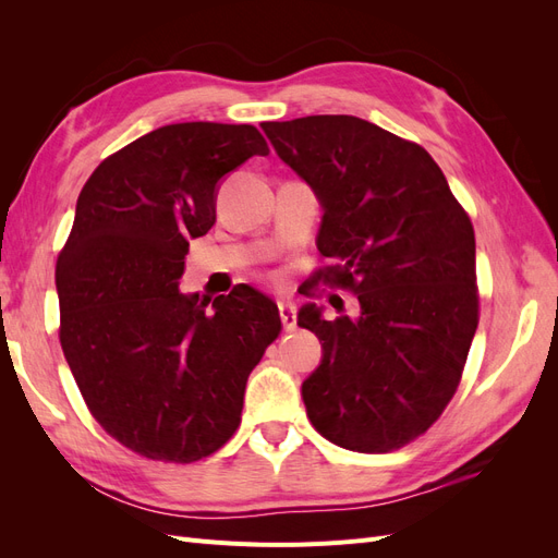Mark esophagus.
Returning a JSON list of instances; mask_svg holds the SVG:
<instances>
[{"mask_svg":"<svg viewBox=\"0 0 558 558\" xmlns=\"http://www.w3.org/2000/svg\"><path fill=\"white\" fill-rule=\"evenodd\" d=\"M279 314H281L283 330L291 332L298 328V312L293 305H289V302H279Z\"/></svg>","mask_w":558,"mask_h":558,"instance_id":"esophagus-1","label":"esophagus"}]
</instances>
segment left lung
Segmentation results:
<instances>
[{"label":"left lung","instance_id":"left-lung-1","mask_svg":"<svg viewBox=\"0 0 558 558\" xmlns=\"http://www.w3.org/2000/svg\"><path fill=\"white\" fill-rule=\"evenodd\" d=\"M316 191L314 281L359 298V318L305 305L324 361L302 384L312 426L337 447L393 451L424 435L459 388L480 324L475 230L424 146L356 116L263 123Z\"/></svg>","mask_w":558,"mask_h":558}]
</instances>
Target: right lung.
<instances>
[{"label": "right lung", "mask_w": 558, "mask_h": 558, "mask_svg": "<svg viewBox=\"0 0 558 558\" xmlns=\"http://www.w3.org/2000/svg\"><path fill=\"white\" fill-rule=\"evenodd\" d=\"M253 125L174 123L116 150L83 185L58 265L60 344L90 414L150 461L193 463L238 430L251 369L281 332L246 283L183 295L191 240L216 221V189L251 156Z\"/></svg>", "instance_id": "obj_1"}]
</instances>
